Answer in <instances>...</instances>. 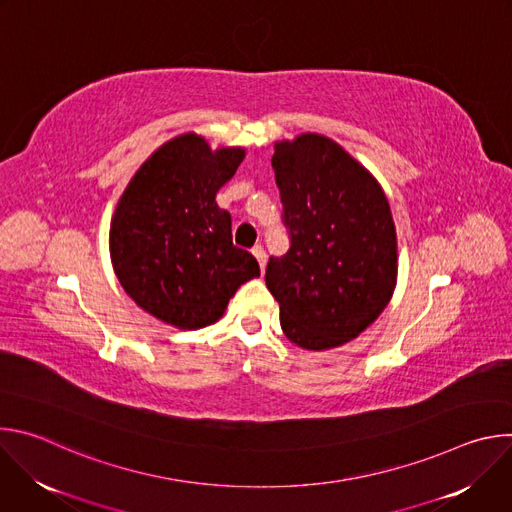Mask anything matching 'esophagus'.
<instances>
[{"label":"esophagus","instance_id":"1","mask_svg":"<svg viewBox=\"0 0 512 512\" xmlns=\"http://www.w3.org/2000/svg\"><path fill=\"white\" fill-rule=\"evenodd\" d=\"M251 253L255 255V259H257V263H259V267H261V271H263L265 265H267V253H265L263 245H255V247L251 249Z\"/></svg>","mask_w":512,"mask_h":512}]
</instances>
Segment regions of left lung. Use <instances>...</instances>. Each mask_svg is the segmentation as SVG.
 <instances>
[{"instance_id":"left-lung-1","label":"left lung","mask_w":512,"mask_h":512,"mask_svg":"<svg viewBox=\"0 0 512 512\" xmlns=\"http://www.w3.org/2000/svg\"><path fill=\"white\" fill-rule=\"evenodd\" d=\"M289 235L269 257L265 283L283 334L302 348L350 342L389 304L397 279V235L379 182L340 145L304 133L275 143L271 158Z\"/></svg>"}]
</instances>
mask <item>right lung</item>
Returning a JSON list of instances; mask_svg holds the SVG:
<instances>
[{"label": "right lung", "mask_w": 512, "mask_h": 512, "mask_svg": "<svg viewBox=\"0 0 512 512\" xmlns=\"http://www.w3.org/2000/svg\"><path fill=\"white\" fill-rule=\"evenodd\" d=\"M245 158L241 148L212 152L186 133L156 150L131 178L111 223V261L127 296L182 330L223 316L257 259L233 245L231 214L216 204Z\"/></svg>", "instance_id": "right-lung-1"}]
</instances>
